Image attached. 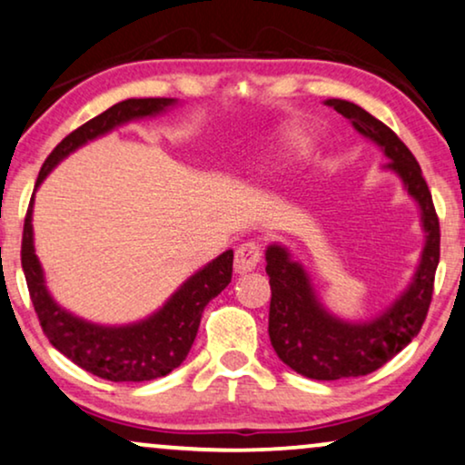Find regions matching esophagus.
I'll return each instance as SVG.
<instances>
[{
    "mask_svg": "<svg viewBox=\"0 0 465 465\" xmlns=\"http://www.w3.org/2000/svg\"><path fill=\"white\" fill-rule=\"evenodd\" d=\"M262 262V249L257 242H244L238 246L236 259H233V270L236 274H246L257 268V263Z\"/></svg>",
    "mask_w": 465,
    "mask_h": 465,
    "instance_id": "esophagus-1",
    "label": "esophagus"
}]
</instances>
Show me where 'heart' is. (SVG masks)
I'll return each instance as SVG.
<instances>
[{"label":"heart","instance_id":"1","mask_svg":"<svg viewBox=\"0 0 465 465\" xmlns=\"http://www.w3.org/2000/svg\"><path fill=\"white\" fill-rule=\"evenodd\" d=\"M314 138L306 127L295 125V123H284L278 125L272 134V151L274 157L282 163H293V161L304 159L312 151Z\"/></svg>","mask_w":465,"mask_h":465}]
</instances>
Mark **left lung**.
<instances>
[{"label":"left lung","instance_id":"1","mask_svg":"<svg viewBox=\"0 0 465 465\" xmlns=\"http://www.w3.org/2000/svg\"><path fill=\"white\" fill-rule=\"evenodd\" d=\"M363 138L385 153L406 193L419 206L425 244L408 287L379 317L370 321H344L321 304L304 265L295 262L284 244L265 249V272L270 276V342L282 363L297 374L314 381H338L366 376L412 342L430 311L434 276L440 262V225L431 193L414 154L389 129L357 104L346 99H325Z\"/></svg>","mask_w":465,"mask_h":465}]
</instances>
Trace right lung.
I'll list each match as a JSON object with an SVG mask.
<instances>
[{
	"label": "right lung",
	"mask_w": 465,
	"mask_h": 465,
	"mask_svg": "<svg viewBox=\"0 0 465 465\" xmlns=\"http://www.w3.org/2000/svg\"><path fill=\"white\" fill-rule=\"evenodd\" d=\"M172 106H176V99L172 97H132L65 135L42 165L25 216L21 263L42 330L54 349L76 366L113 382L153 381L181 366L193 346L203 308L232 282L233 251H225L189 276L151 317L127 325L91 323L61 308L46 289L45 270L34 246V197L42 181L76 148L125 123L163 114Z\"/></svg>",
	"instance_id": "1"
}]
</instances>
